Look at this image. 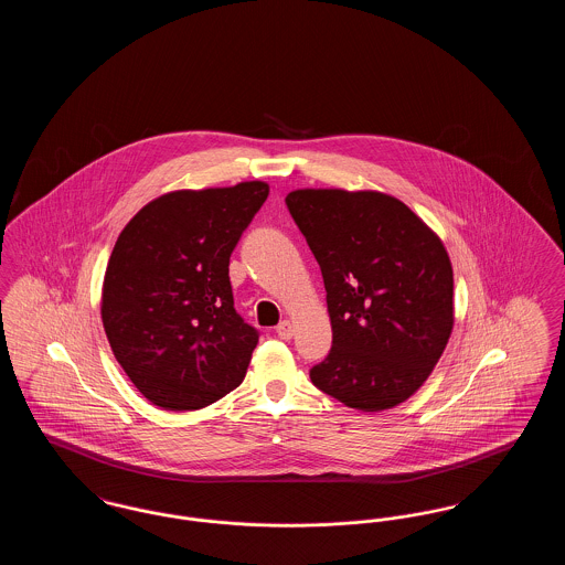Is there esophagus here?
I'll list each match as a JSON object with an SVG mask.
<instances>
[{"label": "esophagus", "instance_id": "1", "mask_svg": "<svg viewBox=\"0 0 565 565\" xmlns=\"http://www.w3.org/2000/svg\"><path fill=\"white\" fill-rule=\"evenodd\" d=\"M277 334L288 341V339H292V334H295V326H292L290 320H284V322H279V326H277Z\"/></svg>", "mask_w": 565, "mask_h": 565}]
</instances>
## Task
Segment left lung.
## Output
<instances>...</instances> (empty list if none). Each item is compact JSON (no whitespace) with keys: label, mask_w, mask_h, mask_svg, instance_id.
<instances>
[{"label":"left lung","mask_w":565,"mask_h":565,"mask_svg":"<svg viewBox=\"0 0 565 565\" xmlns=\"http://www.w3.org/2000/svg\"><path fill=\"white\" fill-rule=\"evenodd\" d=\"M320 269L332 350L311 369L323 394L364 413L408 401L454 330V269L440 237L376 190L286 196Z\"/></svg>","instance_id":"1"}]
</instances>
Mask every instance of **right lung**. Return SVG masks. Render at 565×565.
<instances>
[{"label": "right lung", "mask_w": 565, "mask_h": 565, "mask_svg": "<svg viewBox=\"0 0 565 565\" xmlns=\"http://www.w3.org/2000/svg\"><path fill=\"white\" fill-rule=\"evenodd\" d=\"M267 182L173 190L118 235L102 320L122 371L164 411H196L242 385L258 332L235 311L228 260Z\"/></svg>", "instance_id": "obj_1"}]
</instances>
